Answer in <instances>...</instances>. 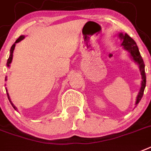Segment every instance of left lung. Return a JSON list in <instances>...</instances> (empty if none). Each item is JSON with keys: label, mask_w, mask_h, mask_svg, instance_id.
I'll return each mask as SVG.
<instances>
[{"label": "left lung", "mask_w": 151, "mask_h": 151, "mask_svg": "<svg viewBox=\"0 0 151 151\" xmlns=\"http://www.w3.org/2000/svg\"><path fill=\"white\" fill-rule=\"evenodd\" d=\"M119 38L123 41L121 45L123 46V48L125 50L129 52L130 54V57H131L135 62H137V64L139 65L140 68V74L142 76V82H141V87H140V92L138 93L137 96V101H136V104L137 106L138 103H140V101L141 100L143 95H144V89L146 86V73H145V65H144V60L142 58L140 53L139 52L138 47L136 44V42H134V40L132 38H130L127 34H123L119 33L118 35Z\"/></svg>", "instance_id": "obj_1"}]
</instances>
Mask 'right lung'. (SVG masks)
I'll return each mask as SVG.
<instances>
[{
    "label": "right lung",
    "instance_id": "1",
    "mask_svg": "<svg viewBox=\"0 0 151 151\" xmlns=\"http://www.w3.org/2000/svg\"><path fill=\"white\" fill-rule=\"evenodd\" d=\"M24 38V35L20 36L19 38H18L17 40H16V42H14V43L13 45L11 46V50H10V55H9V58H8V59H7V67H10V64H11V62H12V58H13V52H14V48H15L16 43H18V42H21L22 40H23ZM5 80H7V77H6V78H5ZM6 92H7V97H8V99H9V101H10V103H11V106H13L14 109H15V110H17V107L14 106L13 103H12V102H11V98H10V96H9V94H8V93H7V88H6Z\"/></svg>",
    "mask_w": 151,
    "mask_h": 151
}]
</instances>
